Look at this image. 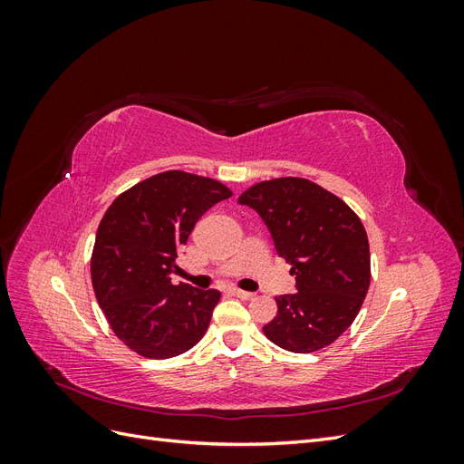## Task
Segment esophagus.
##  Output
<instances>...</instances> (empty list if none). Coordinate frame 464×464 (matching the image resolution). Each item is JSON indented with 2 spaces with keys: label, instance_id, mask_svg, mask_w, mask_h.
I'll list each match as a JSON object with an SVG mask.
<instances>
[{
  "label": "esophagus",
  "instance_id": "esophagus-1",
  "mask_svg": "<svg viewBox=\"0 0 464 464\" xmlns=\"http://www.w3.org/2000/svg\"><path fill=\"white\" fill-rule=\"evenodd\" d=\"M230 294H234V296L240 298V300H251L256 296L254 292H246V290H240V288H230Z\"/></svg>",
  "mask_w": 464,
  "mask_h": 464
}]
</instances>
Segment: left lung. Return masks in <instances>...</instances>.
Listing matches in <instances>:
<instances>
[{
  "mask_svg": "<svg viewBox=\"0 0 464 464\" xmlns=\"http://www.w3.org/2000/svg\"><path fill=\"white\" fill-rule=\"evenodd\" d=\"M237 203L257 210L296 275L298 292L276 298L278 312L263 327L266 339L296 354L333 344L370 288V244L358 215L334 193L294 176L259 181Z\"/></svg>",
  "mask_w": 464,
  "mask_h": 464,
  "instance_id": "left-lung-1",
  "label": "left lung"
}]
</instances>
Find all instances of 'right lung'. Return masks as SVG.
Segmentation results:
<instances>
[{"mask_svg": "<svg viewBox=\"0 0 464 464\" xmlns=\"http://www.w3.org/2000/svg\"><path fill=\"white\" fill-rule=\"evenodd\" d=\"M230 195L213 178L168 170L118 195L98 224L91 257L96 302L139 356H179L207 333L220 292L174 285L172 275L195 222Z\"/></svg>", "mask_w": 464, "mask_h": 464, "instance_id": "1", "label": "right lung"}]
</instances>
